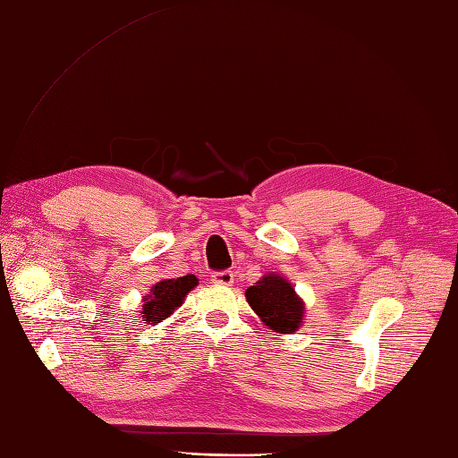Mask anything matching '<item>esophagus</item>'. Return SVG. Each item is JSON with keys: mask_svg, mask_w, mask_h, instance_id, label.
<instances>
[{"mask_svg": "<svg viewBox=\"0 0 458 458\" xmlns=\"http://www.w3.org/2000/svg\"><path fill=\"white\" fill-rule=\"evenodd\" d=\"M233 281H234V276H233V271H229V269L216 271V274L212 276L214 285H225V287H229V285H233Z\"/></svg>", "mask_w": 458, "mask_h": 458, "instance_id": "1", "label": "esophagus"}]
</instances>
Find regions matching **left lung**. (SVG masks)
<instances>
[{"instance_id":"left-lung-1","label":"left lung","mask_w":458,"mask_h":458,"mask_svg":"<svg viewBox=\"0 0 458 458\" xmlns=\"http://www.w3.org/2000/svg\"><path fill=\"white\" fill-rule=\"evenodd\" d=\"M246 301L264 324L279 333H293L301 327L304 304L291 283L279 276H266L246 291Z\"/></svg>"}]
</instances>
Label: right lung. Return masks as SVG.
<instances>
[{
	"label": "right lung",
	"instance_id": "obj_1",
	"mask_svg": "<svg viewBox=\"0 0 458 458\" xmlns=\"http://www.w3.org/2000/svg\"><path fill=\"white\" fill-rule=\"evenodd\" d=\"M199 285V279L194 276H184L177 279H165L159 281L152 287V294L148 296L144 306H142V321H152V324H157V321L165 319L167 316L173 314L177 306L182 304L184 296L191 289Z\"/></svg>",
	"mask_w": 458,
	"mask_h": 458
}]
</instances>
